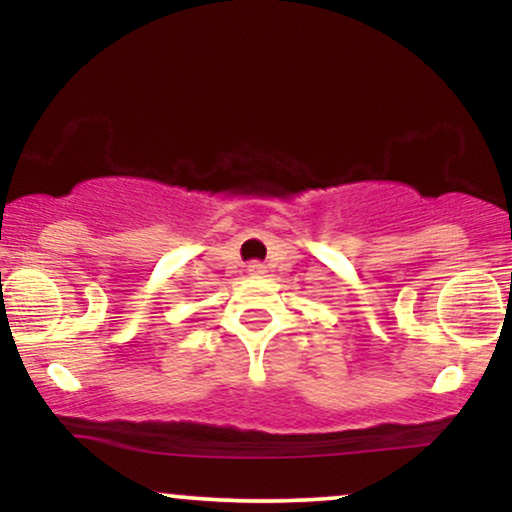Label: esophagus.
<instances>
[{
	"label": "esophagus",
	"mask_w": 512,
	"mask_h": 512,
	"mask_svg": "<svg viewBox=\"0 0 512 512\" xmlns=\"http://www.w3.org/2000/svg\"><path fill=\"white\" fill-rule=\"evenodd\" d=\"M248 272H250L252 276H262L264 272H267V267H264V262H260V260H252V262L248 264Z\"/></svg>",
	"instance_id": "esophagus-1"
}]
</instances>
